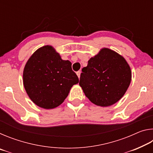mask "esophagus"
Masks as SVG:
<instances>
[{
    "mask_svg": "<svg viewBox=\"0 0 153 153\" xmlns=\"http://www.w3.org/2000/svg\"><path fill=\"white\" fill-rule=\"evenodd\" d=\"M77 76H78V77L79 78L80 77V74H81V71H77Z\"/></svg>",
    "mask_w": 153,
    "mask_h": 153,
    "instance_id": "34e87169",
    "label": "esophagus"
}]
</instances>
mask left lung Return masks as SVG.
Wrapping results in <instances>:
<instances>
[{
    "mask_svg": "<svg viewBox=\"0 0 153 153\" xmlns=\"http://www.w3.org/2000/svg\"><path fill=\"white\" fill-rule=\"evenodd\" d=\"M79 86L92 103L111 106L122 98L131 78L130 67L123 56L108 48H102L82 69Z\"/></svg>",
    "mask_w": 153,
    "mask_h": 153,
    "instance_id": "8db88e82",
    "label": "left lung"
}]
</instances>
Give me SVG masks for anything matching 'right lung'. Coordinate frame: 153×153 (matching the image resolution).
I'll list each match as a JSON object with an SVG mask.
<instances>
[{"instance_id":"1","label":"right lung","mask_w":153,"mask_h":153,"mask_svg":"<svg viewBox=\"0 0 153 153\" xmlns=\"http://www.w3.org/2000/svg\"><path fill=\"white\" fill-rule=\"evenodd\" d=\"M23 77L30 99L46 109L60 105L71 88L79 82L71 62L63 60L51 46L41 47L33 54L25 65Z\"/></svg>"}]
</instances>
